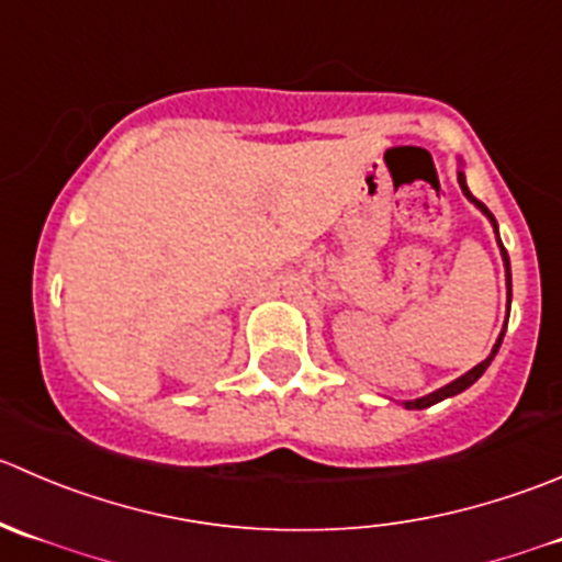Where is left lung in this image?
Wrapping results in <instances>:
<instances>
[{
	"label": "left lung",
	"mask_w": 562,
	"mask_h": 562,
	"mask_svg": "<svg viewBox=\"0 0 562 562\" xmlns=\"http://www.w3.org/2000/svg\"><path fill=\"white\" fill-rule=\"evenodd\" d=\"M459 186H462V191L468 193V199H472V202L477 204V207L483 210V213L488 215V221H492V226H494V232H497V221H494V215L488 213L486 210V204L483 202H477L475 196H472L470 193V188H468V182H464V175L462 171H459ZM499 240V237H497ZM499 248H503V243H499ZM503 259H505V270H508V303H510V268H508V254H505V248H503ZM505 333V330H503ZM503 333H499V338H497V344H494V349H492V355H488L486 360H483V363H477L475 369L472 371H468V374L464 376H459V380H453L451 385H446V387H440V391H435V393H429V396H424V398H415V402H404V407L407 409H424V407H431V404H437V402H442V398H448V396H457V393H462V391H468V387L472 385V382L477 380V376L483 374V371L488 369V363H492V358L494 355H497V349H499V344H503Z\"/></svg>",
	"instance_id": "left-lung-1"
}]
</instances>
